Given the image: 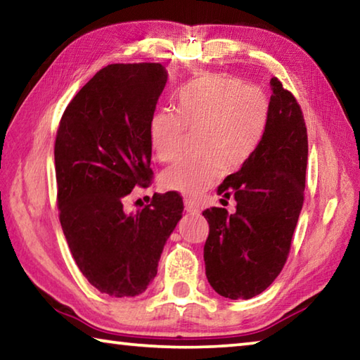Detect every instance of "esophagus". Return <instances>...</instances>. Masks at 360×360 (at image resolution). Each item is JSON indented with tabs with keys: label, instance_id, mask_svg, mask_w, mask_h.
<instances>
[{
	"label": "esophagus",
	"instance_id": "esophagus-1",
	"mask_svg": "<svg viewBox=\"0 0 360 360\" xmlns=\"http://www.w3.org/2000/svg\"><path fill=\"white\" fill-rule=\"evenodd\" d=\"M184 205H186V211H188V212H193V214H197V212H200L198 205L195 203V202H192V200L186 198V200H184Z\"/></svg>",
	"mask_w": 360,
	"mask_h": 360
}]
</instances>
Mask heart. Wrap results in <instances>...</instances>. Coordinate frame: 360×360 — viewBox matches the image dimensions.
<instances>
[{
  "label": "heart",
  "instance_id": "obj_1",
  "mask_svg": "<svg viewBox=\"0 0 360 360\" xmlns=\"http://www.w3.org/2000/svg\"><path fill=\"white\" fill-rule=\"evenodd\" d=\"M270 119L264 90L238 77L206 72L178 94V112L160 109L150 117L149 141L155 157L172 162L179 155L187 130L197 131L198 154L182 157L163 169L160 184L187 197H198L221 174L235 172L251 158Z\"/></svg>",
  "mask_w": 360,
  "mask_h": 360
}]
</instances>
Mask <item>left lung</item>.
<instances>
[{
    "instance_id": "obj_1",
    "label": "left lung",
    "mask_w": 360,
    "mask_h": 360,
    "mask_svg": "<svg viewBox=\"0 0 360 360\" xmlns=\"http://www.w3.org/2000/svg\"><path fill=\"white\" fill-rule=\"evenodd\" d=\"M270 119L264 138L219 195L235 212L203 211L210 233L203 248L206 278L219 295L248 300L275 281L288 260L304 200L308 135L302 108L278 77L270 81Z\"/></svg>"
}]
</instances>
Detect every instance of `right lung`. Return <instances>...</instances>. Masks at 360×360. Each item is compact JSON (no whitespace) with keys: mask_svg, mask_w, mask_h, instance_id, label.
I'll return each instance as SVG.
<instances>
[{"mask_svg":"<svg viewBox=\"0 0 360 360\" xmlns=\"http://www.w3.org/2000/svg\"><path fill=\"white\" fill-rule=\"evenodd\" d=\"M167 84L160 63H112L75 95L60 119L57 206L76 265L101 294L135 297L157 275L182 216L176 192L154 193L136 214L124 203L152 184L149 122Z\"/></svg>","mask_w":360,"mask_h":360,"instance_id":"1","label":"right lung"}]
</instances>
